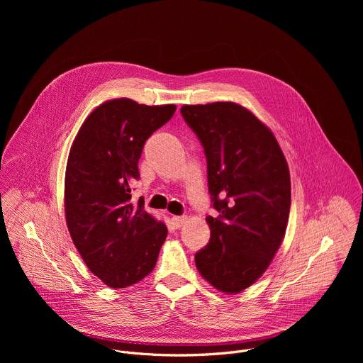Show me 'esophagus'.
Here are the masks:
<instances>
[{"label":"esophagus","instance_id":"esophagus-1","mask_svg":"<svg viewBox=\"0 0 363 363\" xmlns=\"http://www.w3.org/2000/svg\"><path fill=\"white\" fill-rule=\"evenodd\" d=\"M171 220H172V224H174L177 228H179V227L188 220V217H186V216H175V217H172Z\"/></svg>","mask_w":363,"mask_h":363}]
</instances>
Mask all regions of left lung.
I'll return each instance as SVG.
<instances>
[{"label": "left lung", "mask_w": 363, "mask_h": 363, "mask_svg": "<svg viewBox=\"0 0 363 363\" xmlns=\"http://www.w3.org/2000/svg\"><path fill=\"white\" fill-rule=\"evenodd\" d=\"M198 136L217 217H206L210 242L195 254L201 276L224 293H240L267 270L286 233L291 188L273 132L233 101L184 105Z\"/></svg>", "instance_id": "1"}]
</instances>
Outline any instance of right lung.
<instances>
[{"instance_id": "add662e5", "label": "right lung", "mask_w": 363, "mask_h": 363, "mask_svg": "<svg viewBox=\"0 0 363 363\" xmlns=\"http://www.w3.org/2000/svg\"><path fill=\"white\" fill-rule=\"evenodd\" d=\"M175 105L146 106L130 99L101 103L82 125L65 179L66 223L89 270L113 289L146 277L168 228L132 202L146 139L175 113Z\"/></svg>"}]
</instances>
